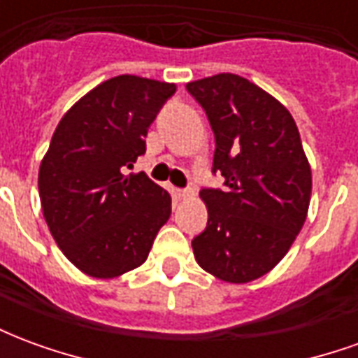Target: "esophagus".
Listing matches in <instances>:
<instances>
[{"label":"esophagus","instance_id":"obj_1","mask_svg":"<svg viewBox=\"0 0 358 358\" xmlns=\"http://www.w3.org/2000/svg\"><path fill=\"white\" fill-rule=\"evenodd\" d=\"M176 195H178L180 199H192L195 195V192L192 187H187V189H176Z\"/></svg>","mask_w":358,"mask_h":358}]
</instances>
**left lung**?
<instances>
[{"instance_id": "obj_1", "label": "left lung", "mask_w": 358, "mask_h": 358, "mask_svg": "<svg viewBox=\"0 0 358 358\" xmlns=\"http://www.w3.org/2000/svg\"><path fill=\"white\" fill-rule=\"evenodd\" d=\"M215 132L213 171L224 189H203L209 222L194 241L197 264L222 282L248 284L274 268L305 224L310 164L292 113L243 76L187 82Z\"/></svg>"}]
</instances>
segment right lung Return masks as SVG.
Returning a JSON list of instances; mask_svg holds the SVG:
<instances>
[{
    "label": "right lung",
    "instance_id": "1",
    "mask_svg": "<svg viewBox=\"0 0 358 358\" xmlns=\"http://www.w3.org/2000/svg\"><path fill=\"white\" fill-rule=\"evenodd\" d=\"M176 84L120 74L82 95L59 120L40 164L43 218L63 255L109 280L145 263L171 218V195L143 172L149 124Z\"/></svg>",
    "mask_w": 358,
    "mask_h": 358
}]
</instances>
